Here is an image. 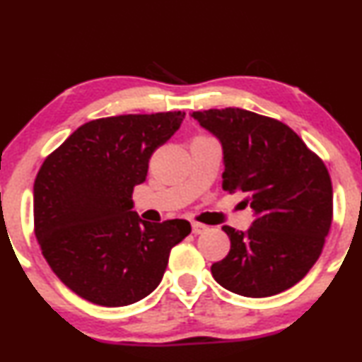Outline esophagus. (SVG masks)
<instances>
[{
    "instance_id": "1",
    "label": "esophagus",
    "mask_w": 362,
    "mask_h": 362,
    "mask_svg": "<svg viewBox=\"0 0 362 362\" xmlns=\"http://www.w3.org/2000/svg\"><path fill=\"white\" fill-rule=\"evenodd\" d=\"M209 230V226L207 224H202V223H192V233L194 234H204V233H207Z\"/></svg>"
}]
</instances>
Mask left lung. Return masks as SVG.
<instances>
[{"label":"left lung","instance_id":"obj_1","mask_svg":"<svg viewBox=\"0 0 362 362\" xmlns=\"http://www.w3.org/2000/svg\"><path fill=\"white\" fill-rule=\"evenodd\" d=\"M223 146V189L241 190L255 212L247 230L224 226L230 250L211 267L233 293L263 298L291 288L319 259L332 224V182L293 129L256 112L190 115Z\"/></svg>","mask_w":362,"mask_h":362}]
</instances>
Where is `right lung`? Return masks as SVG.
Masks as SVG:
<instances>
[{"label": "right lung", "instance_id": "right-lung-1", "mask_svg": "<svg viewBox=\"0 0 362 362\" xmlns=\"http://www.w3.org/2000/svg\"><path fill=\"white\" fill-rule=\"evenodd\" d=\"M184 117L170 111L89 121L38 170L35 236L52 272L87 302L124 307L145 298L162 281L170 250L192 230L185 219H139L132 199L153 151Z\"/></svg>", "mask_w": 362, "mask_h": 362}]
</instances>
